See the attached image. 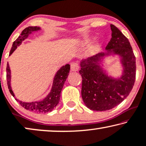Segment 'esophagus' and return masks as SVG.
<instances>
[{
    "label": "esophagus",
    "mask_w": 146,
    "mask_h": 146,
    "mask_svg": "<svg viewBox=\"0 0 146 146\" xmlns=\"http://www.w3.org/2000/svg\"><path fill=\"white\" fill-rule=\"evenodd\" d=\"M79 69V65L76 62H73L71 63V70L72 71H77Z\"/></svg>",
    "instance_id": "esophagus-1"
}]
</instances>
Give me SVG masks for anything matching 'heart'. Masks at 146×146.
Listing matches in <instances>:
<instances>
[{
  "label": "heart",
  "mask_w": 146,
  "mask_h": 146,
  "mask_svg": "<svg viewBox=\"0 0 146 146\" xmlns=\"http://www.w3.org/2000/svg\"><path fill=\"white\" fill-rule=\"evenodd\" d=\"M88 41H89V39H86V40H85V42H88Z\"/></svg>",
  "instance_id": "obj_1"
}]
</instances>
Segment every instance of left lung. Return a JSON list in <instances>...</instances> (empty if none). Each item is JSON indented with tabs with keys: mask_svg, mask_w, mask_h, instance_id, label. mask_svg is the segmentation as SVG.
I'll use <instances>...</instances> for the list:
<instances>
[{
	"mask_svg": "<svg viewBox=\"0 0 146 146\" xmlns=\"http://www.w3.org/2000/svg\"><path fill=\"white\" fill-rule=\"evenodd\" d=\"M111 38L106 46V53H100L81 62L79 73L82 77L81 96L89 109L106 111L115 108L129 96L136 74L135 57L125 36L111 25ZM122 57L124 74L120 79H111L104 74L98 65L100 57L110 52Z\"/></svg>",
	"mask_w": 146,
	"mask_h": 146,
	"instance_id": "8db88e82",
	"label": "left lung"
}]
</instances>
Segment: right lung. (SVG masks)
Wrapping results in <instances>:
<instances>
[{
  "mask_svg": "<svg viewBox=\"0 0 146 146\" xmlns=\"http://www.w3.org/2000/svg\"><path fill=\"white\" fill-rule=\"evenodd\" d=\"M38 30H40V28L37 27H29L25 28L22 31L21 35L13 42L9 55H11L13 53V51L16 49L17 46L20 45L23 40H24L25 38H27L29 34H31L33 31H36ZM69 71L70 65L67 64L66 65L62 67L57 71L55 76V78H54L51 91H50L49 94L46 96V98H44L43 100L35 102L25 103L21 102V101L17 100L16 98H15V100L19 103V104H21V106L27 110L33 111L36 113H47L51 111L59 104L60 96H61V91L63 89L66 79L67 78ZM7 79L8 87H9L10 93H11V95L13 97H15V95L11 87V70H10L9 63H7Z\"/></svg>",
  "mask_w": 146,
  "mask_h": 146,
  "instance_id": "right-lung-1",
  "label": "right lung"
}]
</instances>
